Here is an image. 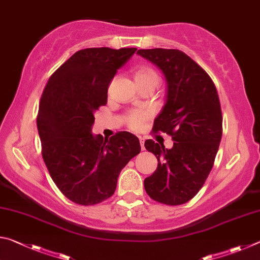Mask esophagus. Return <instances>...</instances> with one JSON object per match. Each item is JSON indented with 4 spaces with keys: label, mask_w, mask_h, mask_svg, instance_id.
Here are the masks:
<instances>
[{
    "label": "esophagus",
    "mask_w": 260,
    "mask_h": 260,
    "mask_svg": "<svg viewBox=\"0 0 260 260\" xmlns=\"http://www.w3.org/2000/svg\"><path fill=\"white\" fill-rule=\"evenodd\" d=\"M139 140H140V144H141V149H142V150H144V139L142 138V136H140L139 138Z\"/></svg>",
    "instance_id": "esophagus-1"
}]
</instances>
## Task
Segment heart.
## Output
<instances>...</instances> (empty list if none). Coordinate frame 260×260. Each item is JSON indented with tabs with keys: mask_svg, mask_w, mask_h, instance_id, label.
<instances>
[{
	"mask_svg": "<svg viewBox=\"0 0 260 260\" xmlns=\"http://www.w3.org/2000/svg\"><path fill=\"white\" fill-rule=\"evenodd\" d=\"M135 80L139 79H146V78H158L156 72L152 69L148 67H139L135 69L134 71ZM151 113L148 110H134L132 111L128 116L126 117V124L128 128L134 132H140L144 128L147 121L150 119Z\"/></svg>",
	"mask_w": 260,
	"mask_h": 260,
	"instance_id": "obj_1",
	"label": "heart"
}]
</instances>
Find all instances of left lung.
I'll return each mask as SVG.
<instances>
[{"instance_id": "8db88e82", "label": "left lung", "mask_w": 260, "mask_h": 260, "mask_svg": "<svg viewBox=\"0 0 260 260\" xmlns=\"http://www.w3.org/2000/svg\"><path fill=\"white\" fill-rule=\"evenodd\" d=\"M140 56L157 65L167 82L166 103L153 133L172 136L173 147L147 140L158 166L144 180V189L158 203L181 205L203 187L213 167L222 135V114L212 79L195 60L178 49H140Z\"/></svg>"}]
</instances>
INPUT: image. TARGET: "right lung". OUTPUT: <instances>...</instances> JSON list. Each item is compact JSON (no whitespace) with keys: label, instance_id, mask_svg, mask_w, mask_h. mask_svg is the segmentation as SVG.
<instances>
[{"label":"right lung","instance_id":"add662e5","mask_svg":"<svg viewBox=\"0 0 260 260\" xmlns=\"http://www.w3.org/2000/svg\"><path fill=\"white\" fill-rule=\"evenodd\" d=\"M136 48H87L51 74L37 117L41 151L51 179L70 201L95 205L113 195L120 171L141 151L128 132L109 140L91 134L95 111L107 104L117 70Z\"/></svg>","mask_w":260,"mask_h":260}]
</instances>
